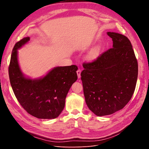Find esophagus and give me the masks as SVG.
Returning <instances> with one entry per match:
<instances>
[{"mask_svg":"<svg viewBox=\"0 0 149 149\" xmlns=\"http://www.w3.org/2000/svg\"><path fill=\"white\" fill-rule=\"evenodd\" d=\"M76 73H77V75H78V78H79L81 77V70L78 69L77 70V71H76Z\"/></svg>","mask_w":149,"mask_h":149,"instance_id":"obj_1","label":"esophagus"}]
</instances>
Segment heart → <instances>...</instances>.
I'll return each instance as SVG.
<instances>
[{"instance_id":"b5f03b06","label":"heart","mask_w":149,"mask_h":149,"mask_svg":"<svg viewBox=\"0 0 149 149\" xmlns=\"http://www.w3.org/2000/svg\"><path fill=\"white\" fill-rule=\"evenodd\" d=\"M97 49H94V50H93L91 53V54H90V56H91V57L95 56L97 55Z\"/></svg>"}]
</instances>
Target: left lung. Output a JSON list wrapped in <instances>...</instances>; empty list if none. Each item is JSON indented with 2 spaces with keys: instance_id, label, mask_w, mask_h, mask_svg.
I'll list each match as a JSON object with an SVG mask.
<instances>
[{
  "instance_id": "8db88e82",
  "label": "left lung",
  "mask_w": 149,
  "mask_h": 149,
  "mask_svg": "<svg viewBox=\"0 0 149 149\" xmlns=\"http://www.w3.org/2000/svg\"><path fill=\"white\" fill-rule=\"evenodd\" d=\"M113 41L92 62L84 63L81 81L86 103L97 116L110 115L124 108L136 88L138 63L130 40L125 36L107 32Z\"/></svg>"
}]
</instances>
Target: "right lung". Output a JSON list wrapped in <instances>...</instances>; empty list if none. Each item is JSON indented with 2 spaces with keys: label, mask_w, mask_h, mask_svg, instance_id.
Instances as JSON below:
<instances>
[{
  "label": "right lung",
  "mask_w": 149,
  "mask_h": 149,
  "mask_svg": "<svg viewBox=\"0 0 149 149\" xmlns=\"http://www.w3.org/2000/svg\"><path fill=\"white\" fill-rule=\"evenodd\" d=\"M25 37L15 43L8 66L13 91L22 107L38 119H55L65 104L68 93L78 78L76 65L54 68L43 78L31 79L22 73L17 59V49L27 43Z\"/></svg>",
  "instance_id": "1"
}]
</instances>
